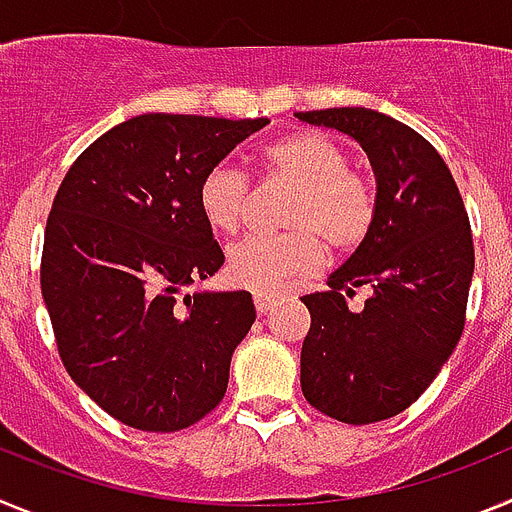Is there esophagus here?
Returning <instances> with one entry per match:
<instances>
[{"label":"esophagus","mask_w":512,"mask_h":512,"mask_svg":"<svg viewBox=\"0 0 512 512\" xmlns=\"http://www.w3.org/2000/svg\"><path fill=\"white\" fill-rule=\"evenodd\" d=\"M279 295H274V292H253V305H256V312L259 315H264V312L271 310V305L277 302Z\"/></svg>","instance_id":"1"}]
</instances>
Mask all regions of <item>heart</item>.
I'll list each match as a JSON object with an SVG mask.
<instances>
[{"label": "heart", "instance_id": "obj_1", "mask_svg": "<svg viewBox=\"0 0 512 512\" xmlns=\"http://www.w3.org/2000/svg\"><path fill=\"white\" fill-rule=\"evenodd\" d=\"M271 179L295 184L284 210L289 233L251 235L228 251L230 282L256 292H274L289 277L323 264V243L333 253H351L372 233L377 189L366 174L348 169L346 148L330 135L302 130L274 140L261 153ZM248 176L233 164L205 171L197 187L205 223L215 233H235L246 220Z\"/></svg>", "mask_w": 512, "mask_h": 512}]
</instances>
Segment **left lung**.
<instances>
[{
	"label": "left lung",
	"mask_w": 512,
	"mask_h": 512,
	"mask_svg": "<svg viewBox=\"0 0 512 512\" xmlns=\"http://www.w3.org/2000/svg\"><path fill=\"white\" fill-rule=\"evenodd\" d=\"M295 117L354 138L377 179L372 233L328 292L302 297V395L341 423H379L410 408L459 343L474 274L469 217L449 166L405 122L366 107ZM364 283L365 307L348 311L345 297Z\"/></svg>",
	"instance_id": "left-lung-1"
}]
</instances>
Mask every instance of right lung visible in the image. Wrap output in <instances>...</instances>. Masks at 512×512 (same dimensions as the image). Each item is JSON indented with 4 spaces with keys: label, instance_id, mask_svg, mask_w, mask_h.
<instances>
[{
    "label": "right lung",
    "instance_id": "1",
    "mask_svg": "<svg viewBox=\"0 0 512 512\" xmlns=\"http://www.w3.org/2000/svg\"><path fill=\"white\" fill-rule=\"evenodd\" d=\"M264 125L146 112L94 140L58 187L40 264L58 354L130 428L182 431L225 397L256 307L248 292L182 295L225 261L197 187Z\"/></svg>",
    "mask_w": 512,
    "mask_h": 512
}]
</instances>
